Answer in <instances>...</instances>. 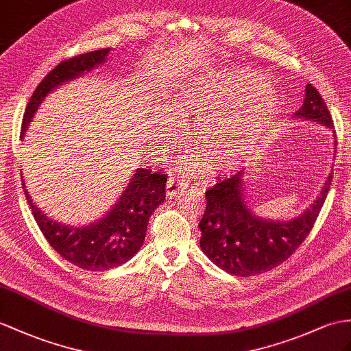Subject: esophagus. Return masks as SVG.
Listing matches in <instances>:
<instances>
[{
  "label": "esophagus",
  "instance_id": "34e87169",
  "mask_svg": "<svg viewBox=\"0 0 351 351\" xmlns=\"http://www.w3.org/2000/svg\"><path fill=\"white\" fill-rule=\"evenodd\" d=\"M187 187V183L183 180H176V178H169L167 183V198H173L178 193H182Z\"/></svg>",
  "mask_w": 351,
  "mask_h": 351
}]
</instances>
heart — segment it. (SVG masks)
<instances>
[{
  "mask_svg": "<svg viewBox=\"0 0 351 351\" xmlns=\"http://www.w3.org/2000/svg\"><path fill=\"white\" fill-rule=\"evenodd\" d=\"M281 106L277 89L262 75L249 68H232L204 74L187 83L171 99L169 108L183 126L191 125L199 141L223 146L226 132H237L249 126L252 132H262L274 121ZM160 125L167 138L177 134L173 116L164 113ZM220 167H228L220 164Z\"/></svg>",
  "mask_w": 351,
  "mask_h": 351,
  "instance_id": "b5f03b06",
  "label": "heart"
}]
</instances>
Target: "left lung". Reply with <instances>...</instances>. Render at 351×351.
Returning a JSON list of instances; mask_svg holds the SVG:
<instances>
[{"instance_id": "8db88e82", "label": "left lung", "mask_w": 351, "mask_h": 351, "mask_svg": "<svg viewBox=\"0 0 351 351\" xmlns=\"http://www.w3.org/2000/svg\"><path fill=\"white\" fill-rule=\"evenodd\" d=\"M295 119L317 122L333 132L335 130L328 106L313 84L305 86L302 107ZM244 169L225 178L205 192L207 207L199 221L201 250L228 274L249 277L271 271L287 261L310 234L326 199L332 173L324 182L320 195L302 215L290 220H267L250 208L244 192Z\"/></svg>"}]
</instances>
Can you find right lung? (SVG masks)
I'll list each match as a JSON object with an SVG mask.
<instances>
[{"label": "right lung", "instance_id": "right-lung-1", "mask_svg": "<svg viewBox=\"0 0 351 351\" xmlns=\"http://www.w3.org/2000/svg\"><path fill=\"white\" fill-rule=\"evenodd\" d=\"M110 49L93 50L56 65L29 98L22 122L21 140H23L34 114L50 92L102 65ZM22 183L32 216L55 252L82 269L107 271L121 267L141 249L152 213L165 199L167 174L136 168L125 191L106 216L84 226L62 225L61 221L47 217L29 198L23 177Z\"/></svg>", "mask_w": 351, "mask_h": 351}]
</instances>
